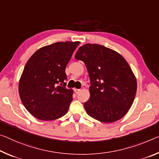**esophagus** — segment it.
<instances>
[{
	"mask_svg": "<svg viewBox=\"0 0 159 159\" xmlns=\"http://www.w3.org/2000/svg\"><path fill=\"white\" fill-rule=\"evenodd\" d=\"M74 91L75 93H76V94H78L80 91V89H74Z\"/></svg>",
	"mask_w": 159,
	"mask_h": 159,
	"instance_id": "1",
	"label": "esophagus"
}]
</instances>
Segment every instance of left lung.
Returning <instances> with one entry per match:
<instances>
[{
    "label": "left lung",
    "mask_w": 159,
    "mask_h": 159,
    "mask_svg": "<svg viewBox=\"0 0 159 159\" xmlns=\"http://www.w3.org/2000/svg\"><path fill=\"white\" fill-rule=\"evenodd\" d=\"M75 58L85 63L90 79L87 114L101 122L120 120L132 107L137 79L125 59L115 50L98 44L80 47Z\"/></svg>",
    "instance_id": "1"
}]
</instances>
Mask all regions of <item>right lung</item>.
<instances>
[{"label":"right lung","mask_w":159,"mask_h":159,"mask_svg":"<svg viewBox=\"0 0 159 159\" xmlns=\"http://www.w3.org/2000/svg\"><path fill=\"white\" fill-rule=\"evenodd\" d=\"M80 42H59L37 50L19 80L20 100L37 119L54 120L66 114L74 90L66 89V66Z\"/></svg>","instance_id":"1"}]
</instances>
